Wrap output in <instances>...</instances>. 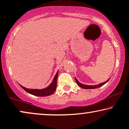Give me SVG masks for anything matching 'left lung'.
<instances>
[{"label": "left lung", "instance_id": "8db88e82", "mask_svg": "<svg viewBox=\"0 0 129 129\" xmlns=\"http://www.w3.org/2000/svg\"><path fill=\"white\" fill-rule=\"evenodd\" d=\"M110 79V78L108 80H107L105 82L102 83H100L99 84H96V85H94V86H92V85H86V84H82L81 83H80L79 81H78V80L76 79V78H75V80H76V81L77 83V84L79 85L80 87H81V88H83V89H96V88H99L101 87V86H102L104 85V84H105L106 83H107L108 81H109V80Z\"/></svg>", "mask_w": 129, "mask_h": 129}]
</instances>
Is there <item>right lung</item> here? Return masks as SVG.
<instances>
[{"mask_svg":"<svg viewBox=\"0 0 129 129\" xmlns=\"http://www.w3.org/2000/svg\"><path fill=\"white\" fill-rule=\"evenodd\" d=\"M59 71H57L56 75H55L52 82L51 83V84L49 86H48L47 87L44 88L42 89H27L25 87H23L22 86H21V84H19V86H21L24 90H25L26 92L28 93L31 94L33 95L37 96H48L51 95L53 93L55 92V90L56 89V81H57V78H58V75Z\"/></svg>","mask_w":129,"mask_h":129,"instance_id":"obj_1","label":"right lung"}]
</instances>
